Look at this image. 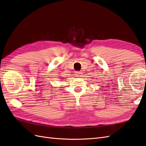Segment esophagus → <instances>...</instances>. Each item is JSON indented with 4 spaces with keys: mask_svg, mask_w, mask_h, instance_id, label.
I'll list each match as a JSON object with an SVG mask.
<instances>
[{
    "mask_svg": "<svg viewBox=\"0 0 146 146\" xmlns=\"http://www.w3.org/2000/svg\"><path fill=\"white\" fill-rule=\"evenodd\" d=\"M76 74L77 77H82V72H79V71H77V72H76Z\"/></svg>",
    "mask_w": 146,
    "mask_h": 146,
    "instance_id": "esophagus-1",
    "label": "esophagus"
}]
</instances>
